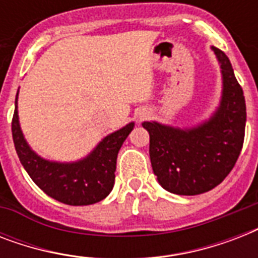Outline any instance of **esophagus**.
Returning <instances> with one entry per match:
<instances>
[{
	"label": "esophagus",
	"mask_w": 258,
	"mask_h": 258,
	"mask_svg": "<svg viewBox=\"0 0 258 258\" xmlns=\"http://www.w3.org/2000/svg\"><path fill=\"white\" fill-rule=\"evenodd\" d=\"M145 116H146V115H142V116H139V119H143Z\"/></svg>",
	"instance_id": "esophagus-1"
}]
</instances>
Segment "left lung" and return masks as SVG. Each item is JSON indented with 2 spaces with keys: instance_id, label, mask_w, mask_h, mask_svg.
<instances>
[{
  "instance_id": "obj_1",
  "label": "left lung",
  "mask_w": 258,
  "mask_h": 258,
  "mask_svg": "<svg viewBox=\"0 0 258 258\" xmlns=\"http://www.w3.org/2000/svg\"><path fill=\"white\" fill-rule=\"evenodd\" d=\"M222 74L220 107L209 120L178 128L145 121L150 134V159L158 182L178 196L212 190L232 171L244 145L246 105L228 56L212 46Z\"/></svg>"
}]
</instances>
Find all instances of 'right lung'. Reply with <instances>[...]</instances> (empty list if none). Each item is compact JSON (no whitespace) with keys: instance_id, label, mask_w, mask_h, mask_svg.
Returning <instances> with one entry per match:
<instances>
[{"instance_id":"right-lung-1","label":"right lung","mask_w":258,"mask_h":258,"mask_svg":"<svg viewBox=\"0 0 258 258\" xmlns=\"http://www.w3.org/2000/svg\"><path fill=\"white\" fill-rule=\"evenodd\" d=\"M17 96L12 135L21 165L34 183L50 198L71 206L96 204L108 196L115 183L117 153L133 131L134 123L109 134L82 161L60 163L38 157L26 143L18 121Z\"/></svg>"}]
</instances>
